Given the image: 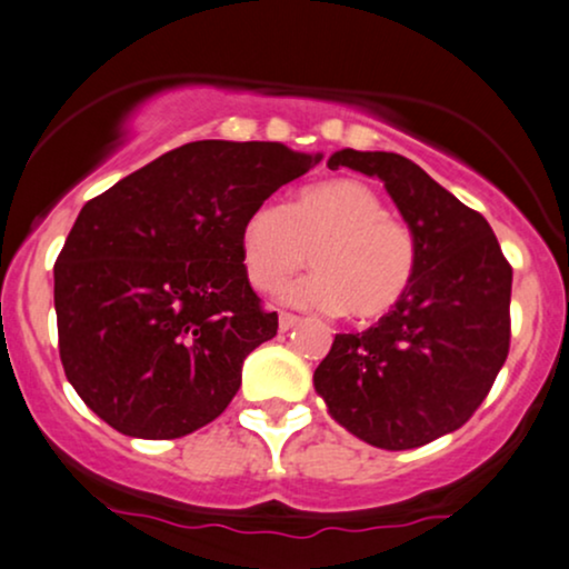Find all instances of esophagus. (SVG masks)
<instances>
[{"label": "esophagus", "mask_w": 569, "mask_h": 569, "mask_svg": "<svg viewBox=\"0 0 569 569\" xmlns=\"http://www.w3.org/2000/svg\"><path fill=\"white\" fill-rule=\"evenodd\" d=\"M299 315H291V312H280L278 315V326L280 330H291L293 326H299Z\"/></svg>", "instance_id": "esophagus-1"}]
</instances>
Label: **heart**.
<instances>
[{
    "label": "heart",
    "mask_w": 569,
    "mask_h": 569,
    "mask_svg": "<svg viewBox=\"0 0 569 569\" xmlns=\"http://www.w3.org/2000/svg\"><path fill=\"white\" fill-rule=\"evenodd\" d=\"M312 251L318 272L280 289L291 307L376 320L412 289L420 241L412 226L388 218L383 199L357 178L301 189L289 207L268 201L241 228V257L257 291H276Z\"/></svg>",
    "instance_id": "heart-1"
}]
</instances>
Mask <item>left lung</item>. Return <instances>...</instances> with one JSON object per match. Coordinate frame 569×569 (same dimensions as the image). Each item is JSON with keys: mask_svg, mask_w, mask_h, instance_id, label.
<instances>
[{"mask_svg": "<svg viewBox=\"0 0 569 569\" xmlns=\"http://www.w3.org/2000/svg\"><path fill=\"white\" fill-rule=\"evenodd\" d=\"M328 168L383 181L420 241V268L378 326L336 333L315 388L349 433L417 449L462 428L491 391L512 336V264L483 214L407 157L341 149Z\"/></svg>", "mask_w": 569, "mask_h": 569, "instance_id": "left-lung-1", "label": "left lung"}]
</instances>
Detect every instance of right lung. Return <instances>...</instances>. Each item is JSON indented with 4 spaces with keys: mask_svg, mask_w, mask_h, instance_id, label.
I'll list each match as a JSON object with an SVG mask.
<instances>
[{
    "mask_svg": "<svg viewBox=\"0 0 569 569\" xmlns=\"http://www.w3.org/2000/svg\"><path fill=\"white\" fill-rule=\"evenodd\" d=\"M322 160L276 141H191L89 199L54 262L64 376L107 426L168 441L231 405L278 333L241 228Z\"/></svg>",
    "mask_w": 569,
    "mask_h": 569,
    "instance_id": "right-lung-1",
    "label": "right lung"
}]
</instances>
